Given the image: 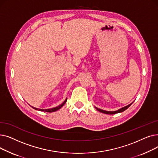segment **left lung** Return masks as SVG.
<instances>
[{
	"label": "left lung",
	"mask_w": 158,
	"mask_h": 158,
	"mask_svg": "<svg viewBox=\"0 0 158 158\" xmlns=\"http://www.w3.org/2000/svg\"><path fill=\"white\" fill-rule=\"evenodd\" d=\"M132 104V102L131 104H129V105H127V106H125V107H122V108H120V109H119V110H117V111H105V110H102L99 109V108H98V107H95V108H96L98 111H100V112H101V113H105V114H115V113H121V112H123V111L126 110Z\"/></svg>",
	"instance_id": "left-lung-1"
}]
</instances>
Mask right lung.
I'll return each mask as SVG.
<instances>
[{
    "label": "right lung",
    "instance_id": "obj_1",
    "mask_svg": "<svg viewBox=\"0 0 158 158\" xmlns=\"http://www.w3.org/2000/svg\"><path fill=\"white\" fill-rule=\"evenodd\" d=\"M66 100H67V98H66V100L61 104H60V106H58L57 107H53V108H51V109H38V108H36V107H32L31 106L33 109H35L36 110H38V111H45V112H48V113H51V112H54V111H57L58 110H60L61 107H63L64 104L66 103Z\"/></svg>",
    "mask_w": 158,
    "mask_h": 158
}]
</instances>
